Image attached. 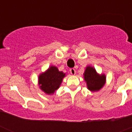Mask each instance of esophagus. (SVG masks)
<instances>
[{"instance_id":"1","label":"esophagus","mask_w":132,"mask_h":132,"mask_svg":"<svg viewBox=\"0 0 132 132\" xmlns=\"http://www.w3.org/2000/svg\"><path fill=\"white\" fill-rule=\"evenodd\" d=\"M70 73H71V74L72 75H75V73H76V71H75V69L71 68V69H70Z\"/></svg>"}]
</instances>
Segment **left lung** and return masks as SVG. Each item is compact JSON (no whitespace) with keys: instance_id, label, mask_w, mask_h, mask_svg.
I'll use <instances>...</instances> for the list:
<instances>
[{"instance_id":"1","label":"left lung","mask_w":132,"mask_h":132,"mask_svg":"<svg viewBox=\"0 0 132 132\" xmlns=\"http://www.w3.org/2000/svg\"><path fill=\"white\" fill-rule=\"evenodd\" d=\"M83 75L87 88L90 91H98L103 87L106 82L105 75L98 74L96 69L91 66H87Z\"/></svg>"}]
</instances>
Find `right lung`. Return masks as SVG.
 <instances>
[{
	"instance_id": "add662e5",
	"label": "right lung",
	"mask_w": 132,
	"mask_h": 132,
	"mask_svg": "<svg viewBox=\"0 0 132 132\" xmlns=\"http://www.w3.org/2000/svg\"><path fill=\"white\" fill-rule=\"evenodd\" d=\"M65 77V73L59 71L57 67L51 66L46 71L39 75L38 84L39 88L45 94H53L59 88Z\"/></svg>"
}]
</instances>
